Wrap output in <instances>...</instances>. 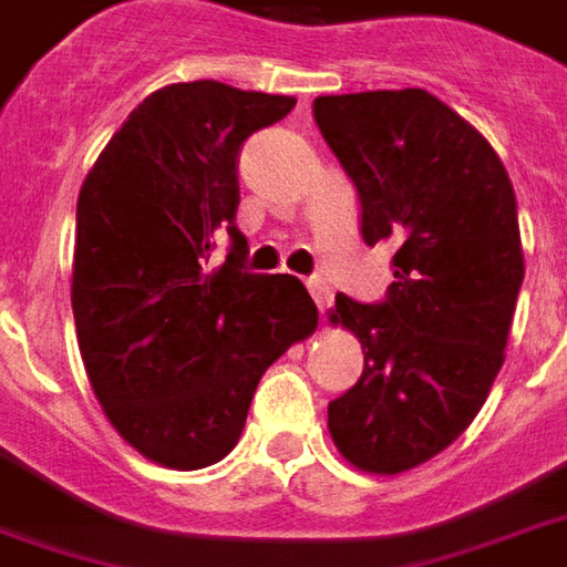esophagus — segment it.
<instances>
[{"label":"esophagus","mask_w":567,"mask_h":567,"mask_svg":"<svg viewBox=\"0 0 567 567\" xmlns=\"http://www.w3.org/2000/svg\"><path fill=\"white\" fill-rule=\"evenodd\" d=\"M310 295H312V300H316V307H319V310H328V307H331V300H334V295H331V288H328V282H319V279H316V282H310Z\"/></svg>","instance_id":"34e87169"}]
</instances>
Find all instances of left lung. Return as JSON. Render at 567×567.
<instances>
[{
  "label": "left lung",
  "mask_w": 567,
  "mask_h": 567,
  "mask_svg": "<svg viewBox=\"0 0 567 567\" xmlns=\"http://www.w3.org/2000/svg\"><path fill=\"white\" fill-rule=\"evenodd\" d=\"M312 116L355 184L362 239L395 245L386 300H334L365 368L328 405V430L352 466L395 476L449 449L504 365L525 279L516 193L488 141L430 91L324 94Z\"/></svg>",
  "instance_id": "8db88e82"
}]
</instances>
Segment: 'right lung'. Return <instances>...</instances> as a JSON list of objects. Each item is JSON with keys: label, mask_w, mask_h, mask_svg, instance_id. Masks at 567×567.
<instances>
[{"label": "right lung", "mask_w": 567, "mask_h": 567, "mask_svg": "<svg viewBox=\"0 0 567 567\" xmlns=\"http://www.w3.org/2000/svg\"><path fill=\"white\" fill-rule=\"evenodd\" d=\"M295 97L199 79L153 91L79 189L73 319L91 390L146 461L202 470L243 435L264 371L310 338L295 276L245 272L239 150ZM228 264L207 270L214 233Z\"/></svg>", "instance_id": "right-lung-1"}]
</instances>
